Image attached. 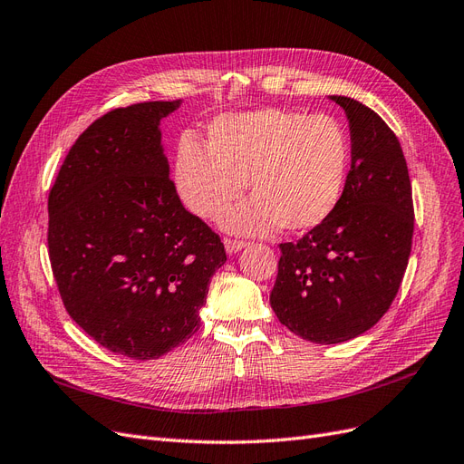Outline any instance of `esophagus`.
Masks as SVG:
<instances>
[{
  "label": "esophagus",
  "instance_id": "34e87169",
  "mask_svg": "<svg viewBox=\"0 0 464 464\" xmlns=\"http://www.w3.org/2000/svg\"><path fill=\"white\" fill-rule=\"evenodd\" d=\"M246 246H247V244L242 242V240H230V237H227V240H224V247H227V254H228V256L237 254V251L244 249Z\"/></svg>",
  "mask_w": 464,
  "mask_h": 464
}]
</instances>
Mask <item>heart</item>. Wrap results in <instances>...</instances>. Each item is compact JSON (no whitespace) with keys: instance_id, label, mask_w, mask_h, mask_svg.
Here are the masks:
<instances>
[{"instance_id":"heart-1","label":"heart","mask_w":464,"mask_h":464,"mask_svg":"<svg viewBox=\"0 0 464 464\" xmlns=\"http://www.w3.org/2000/svg\"><path fill=\"white\" fill-rule=\"evenodd\" d=\"M350 170V139L331 116L261 108L224 114L207 128V149L184 135L174 184L193 215L217 220L244 191L254 199L224 217L236 234L310 232L339 207Z\"/></svg>"}]
</instances>
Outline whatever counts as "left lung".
I'll return each instance as SVG.
<instances>
[{
    "label": "left lung",
    "instance_id": "left-lung-1",
    "mask_svg": "<svg viewBox=\"0 0 464 464\" xmlns=\"http://www.w3.org/2000/svg\"><path fill=\"white\" fill-rule=\"evenodd\" d=\"M350 128V172L333 217L280 244L271 307L294 334L339 344L372 329L395 300L414 232L412 186L397 135L375 111L329 96Z\"/></svg>",
    "mask_w": 464,
    "mask_h": 464
}]
</instances>
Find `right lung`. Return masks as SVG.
I'll use <instances>...</instances> for the list:
<instances>
[{"label": "right lung", "instance_id": "right-lung-1", "mask_svg": "<svg viewBox=\"0 0 464 464\" xmlns=\"http://www.w3.org/2000/svg\"><path fill=\"white\" fill-rule=\"evenodd\" d=\"M181 101L116 108L79 135L48 198L67 314L110 353L157 360L199 329L220 237L181 205L160 121Z\"/></svg>", "mask_w": 464, "mask_h": 464}]
</instances>
